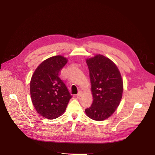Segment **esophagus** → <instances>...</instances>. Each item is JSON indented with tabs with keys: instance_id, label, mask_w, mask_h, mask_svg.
I'll list each match as a JSON object with an SVG mask.
<instances>
[{
	"instance_id": "obj_1",
	"label": "esophagus",
	"mask_w": 155,
	"mask_h": 155,
	"mask_svg": "<svg viewBox=\"0 0 155 155\" xmlns=\"http://www.w3.org/2000/svg\"><path fill=\"white\" fill-rule=\"evenodd\" d=\"M82 92H79L78 93V94L77 95V97H80L81 96H82Z\"/></svg>"
}]
</instances>
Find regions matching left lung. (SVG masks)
<instances>
[{"mask_svg": "<svg viewBox=\"0 0 155 155\" xmlns=\"http://www.w3.org/2000/svg\"><path fill=\"white\" fill-rule=\"evenodd\" d=\"M93 103L85 112L91 119L101 121L115 112L120 102L123 82L116 65L103 55L87 59Z\"/></svg>", "mask_w": 155, "mask_h": 155, "instance_id": "8db88e82", "label": "left lung"}]
</instances>
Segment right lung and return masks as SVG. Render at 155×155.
<instances>
[{
	"label": "right lung",
	"mask_w": 155,
	"mask_h": 155,
	"mask_svg": "<svg viewBox=\"0 0 155 155\" xmlns=\"http://www.w3.org/2000/svg\"><path fill=\"white\" fill-rule=\"evenodd\" d=\"M67 63V59L63 56H52L41 63L32 76V102L38 113L45 118L54 119L60 116L72 97L60 77Z\"/></svg>",
	"instance_id": "obj_1"
}]
</instances>
